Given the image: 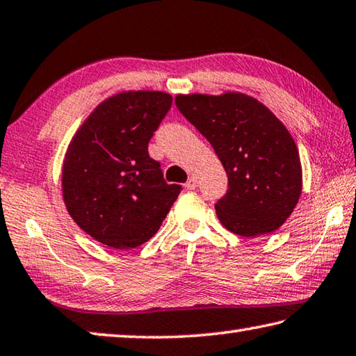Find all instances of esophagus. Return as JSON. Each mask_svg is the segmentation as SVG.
<instances>
[{
	"instance_id": "obj_1",
	"label": "esophagus",
	"mask_w": 356,
	"mask_h": 356,
	"mask_svg": "<svg viewBox=\"0 0 356 356\" xmlns=\"http://www.w3.org/2000/svg\"><path fill=\"white\" fill-rule=\"evenodd\" d=\"M185 188L186 190H195L196 188V179L195 177H190L188 182L185 184Z\"/></svg>"
}]
</instances>
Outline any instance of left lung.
<instances>
[{
    "label": "left lung",
    "instance_id": "obj_1",
    "mask_svg": "<svg viewBox=\"0 0 356 356\" xmlns=\"http://www.w3.org/2000/svg\"><path fill=\"white\" fill-rule=\"evenodd\" d=\"M176 106L227 172L229 190L215 205L224 227L245 238L282 227L302 193L299 151L285 124L240 92L177 95Z\"/></svg>",
    "mask_w": 356,
    "mask_h": 356
}]
</instances>
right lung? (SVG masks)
I'll return each instance as SVG.
<instances>
[{"label": "right lung", "mask_w": 356, "mask_h": 356, "mask_svg": "<svg viewBox=\"0 0 356 356\" xmlns=\"http://www.w3.org/2000/svg\"><path fill=\"white\" fill-rule=\"evenodd\" d=\"M165 92H121L96 106L71 138L62 196L93 240L127 250L157 234L180 193L168 185L147 143L171 108Z\"/></svg>", "instance_id": "obj_1"}]
</instances>
